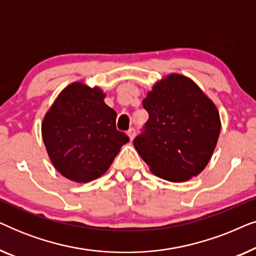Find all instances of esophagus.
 Masks as SVG:
<instances>
[{
	"label": "esophagus",
	"instance_id": "obj_1",
	"mask_svg": "<svg viewBox=\"0 0 256 256\" xmlns=\"http://www.w3.org/2000/svg\"><path fill=\"white\" fill-rule=\"evenodd\" d=\"M135 135H136L135 129H134V128H130V129H129V130H128V136H129V140H130V141H132V140H134Z\"/></svg>",
	"mask_w": 256,
	"mask_h": 256
}]
</instances>
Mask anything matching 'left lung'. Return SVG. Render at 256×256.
<instances>
[{"label":"left lung","mask_w":256,"mask_h":256,"mask_svg":"<svg viewBox=\"0 0 256 256\" xmlns=\"http://www.w3.org/2000/svg\"><path fill=\"white\" fill-rule=\"evenodd\" d=\"M149 118L134 146L150 171L174 183L205 169L220 134L216 104L188 76L171 73L143 100Z\"/></svg>","instance_id":"1"}]
</instances>
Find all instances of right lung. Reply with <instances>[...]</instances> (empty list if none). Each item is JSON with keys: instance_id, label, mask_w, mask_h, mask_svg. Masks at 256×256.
Masks as SVG:
<instances>
[{"instance_id": "1", "label": "right lung", "mask_w": 256, "mask_h": 256, "mask_svg": "<svg viewBox=\"0 0 256 256\" xmlns=\"http://www.w3.org/2000/svg\"><path fill=\"white\" fill-rule=\"evenodd\" d=\"M99 87L76 82L59 94L42 124L48 155L58 172L76 183L94 180L129 141L115 124L116 112Z\"/></svg>"}]
</instances>
